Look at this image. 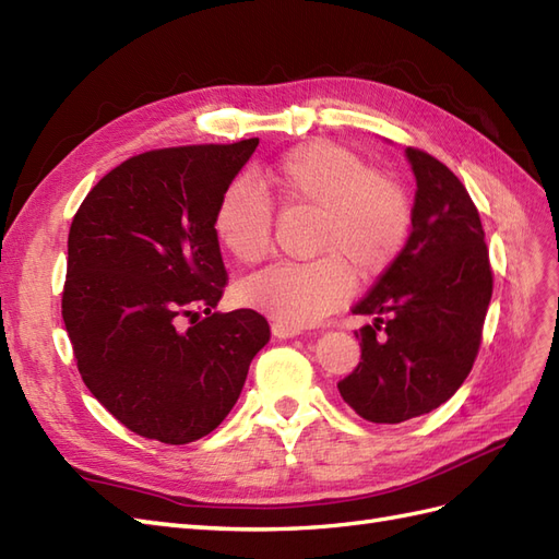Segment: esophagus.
Wrapping results in <instances>:
<instances>
[{
	"label": "esophagus",
	"mask_w": 559,
	"mask_h": 559,
	"mask_svg": "<svg viewBox=\"0 0 559 559\" xmlns=\"http://www.w3.org/2000/svg\"><path fill=\"white\" fill-rule=\"evenodd\" d=\"M271 333H274V335L281 337V340H288V337H295V335L302 333V328L285 325V323H281V321H274V323H271Z\"/></svg>",
	"instance_id": "34e87169"
}]
</instances>
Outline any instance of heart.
<instances>
[{
    "instance_id": "obj_1",
    "label": "heart",
    "mask_w": 559,
    "mask_h": 559,
    "mask_svg": "<svg viewBox=\"0 0 559 559\" xmlns=\"http://www.w3.org/2000/svg\"><path fill=\"white\" fill-rule=\"evenodd\" d=\"M276 200L288 210L313 212L311 262L271 264L240 283L242 305L285 325L321 321L352 295L359 281H373L404 252L413 207L404 186L380 175L359 153L333 141H309L257 171L254 186L234 181L217 200L212 228L240 264L262 262L271 250Z\"/></svg>"
}]
</instances>
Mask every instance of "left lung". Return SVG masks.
Segmentation results:
<instances>
[{"instance_id":"8db88e82","label":"left lung","mask_w":559,"mask_h":559,"mask_svg":"<svg viewBox=\"0 0 559 559\" xmlns=\"http://www.w3.org/2000/svg\"><path fill=\"white\" fill-rule=\"evenodd\" d=\"M416 175L413 228L404 252L352 313L373 317L356 331L361 361L337 382L370 423H404L455 394L479 354L493 293L489 248L463 181L420 148H406Z\"/></svg>"}]
</instances>
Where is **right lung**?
Here are the masks:
<instances>
[{
    "label": "right lung",
    "mask_w": 559,
    "mask_h": 559,
    "mask_svg": "<svg viewBox=\"0 0 559 559\" xmlns=\"http://www.w3.org/2000/svg\"><path fill=\"white\" fill-rule=\"evenodd\" d=\"M257 143L127 157L70 224L61 313L78 370L139 437L177 447L210 435L271 337L254 309L214 311L228 283L214 207Z\"/></svg>",
    "instance_id": "1"
}]
</instances>
